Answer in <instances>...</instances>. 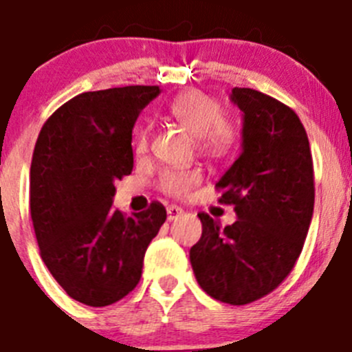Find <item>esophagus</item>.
<instances>
[{
    "label": "esophagus",
    "instance_id": "esophagus-1",
    "mask_svg": "<svg viewBox=\"0 0 352 352\" xmlns=\"http://www.w3.org/2000/svg\"><path fill=\"white\" fill-rule=\"evenodd\" d=\"M183 214V210L179 206H174V204H170V206H167V220H176L179 219Z\"/></svg>",
    "mask_w": 352,
    "mask_h": 352
}]
</instances>
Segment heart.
Returning a JSON list of instances; mask_svg holds the SVG:
<instances>
[{
	"label": "heart",
	"instance_id": "heart-1",
	"mask_svg": "<svg viewBox=\"0 0 352 352\" xmlns=\"http://www.w3.org/2000/svg\"><path fill=\"white\" fill-rule=\"evenodd\" d=\"M170 114L183 126L197 135L199 146L211 157H226L236 144L238 126L229 114L222 113L219 98L199 89L179 95L169 107ZM135 153L142 155L149 148V129L141 126L133 139ZM203 174L199 169L164 170L158 178V188L174 197L190 194L201 183Z\"/></svg>",
	"mask_w": 352,
	"mask_h": 352
}]
</instances>
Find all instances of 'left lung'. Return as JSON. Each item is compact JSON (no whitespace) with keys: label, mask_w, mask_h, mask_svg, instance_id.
<instances>
[{"label":"left lung","mask_w":352,"mask_h":352,"mask_svg":"<svg viewBox=\"0 0 352 352\" xmlns=\"http://www.w3.org/2000/svg\"><path fill=\"white\" fill-rule=\"evenodd\" d=\"M243 111V149L219 183V203L238 220L220 226L199 213L203 236L190 248L195 278L206 294L247 305L275 291L292 272L314 213V162L298 114L257 89L234 88Z\"/></svg>","instance_id":"1"}]
</instances>
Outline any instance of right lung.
<instances>
[{
	"label": "right lung",
	"mask_w": 352,
	"mask_h": 352,
	"mask_svg": "<svg viewBox=\"0 0 352 352\" xmlns=\"http://www.w3.org/2000/svg\"><path fill=\"white\" fill-rule=\"evenodd\" d=\"M158 86L86 91L47 118L30 170V210L40 257L68 296L89 307L125 298L167 213L153 201L126 217L114 182L133 169L132 129Z\"/></svg>",
	"instance_id": "right-lung-1"
}]
</instances>
